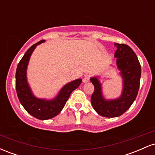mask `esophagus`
Here are the masks:
<instances>
[{
	"mask_svg": "<svg viewBox=\"0 0 155 155\" xmlns=\"http://www.w3.org/2000/svg\"><path fill=\"white\" fill-rule=\"evenodd\" d=\"M90 75H85L84 76V79H83V82H87V81H90Z\"/></svg>",
	"mask_w": 155,
	"mask_h": 155,
	"instance_id": "34e87169",
	"label": "esophagus"
}]
</instances>
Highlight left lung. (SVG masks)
I'll return each instance as SVG.
<instances>
[{
  "mask_svg": "<svg viewBox=\"0 0 155 155\" xmlns=\"http://www.w3.org/2000/svg\"><path fill=\"white\" fill-rule=\"evenodd\" d=\"M115 46L117 50L114 57L124 81L121 97L116 100L105 101L98 80L95 77L90 79L95 87L91 97L92 106L98 114L105 117H117L123 114L136 100L140 86L141 68L136 54L127 44L116 43Z\"/></svg>",
  "mask_w": 155,
  "mask_h": 155,
  "instance_id": "1",
  "label": "left lung"
}]
</instances>
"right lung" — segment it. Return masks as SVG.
Listing matches in <instances>:
<instances>
[{"instance_id": "add662e5", "label": "right lung", "mask_w": 155, "mask_h": 155, "mask_svg": "<svg viewBox=\"0 0 155 155\" xmlns=\"http://www.w3.org/2000/svg\"><path fill=\"white\" fill-rule=\"evenodd\" d=\"M44 41V40L40 41L28 49L18 63L16 71V90L21 104L30 114L42 120H49L57 116L62 111L71 92L81 82V79H79L67 84L58 97L52 101L41 100L33 95L27 82L26 69L32 52L38 44Z\"/></svg>"}]
</instances>
